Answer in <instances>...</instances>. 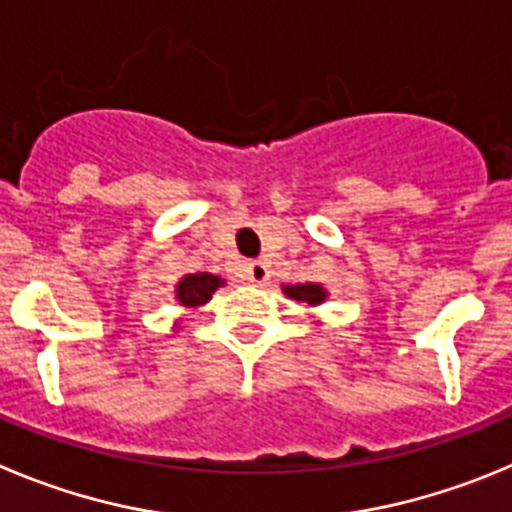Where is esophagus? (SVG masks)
Wrapping results in <instances>:
<instances>
[{
  "label": "esophagus",
  "mask_w": 512,
  "mask_h": 512,
  "mask_svg": "<svg viewBox=\"0 0 512 512\" xmlns=\"http://www.w3.org/2000/svg\"><path fill=\"white\" fill-rule=\"evenodd\" d=\"M245 280H250L252 285H265L267 278H270V270H267L265 262H245V270H242Z\"/></svg>",
  "instance_id": "obj_1"
}]
</instances>
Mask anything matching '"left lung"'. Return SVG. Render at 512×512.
I'll return each mask as SVG.
<instances>
[{
    "label": "left lung",
    "mask_w": 512,
    "mask_h": 512,
    "mask_svg": "<svg viewBox=\"0 0 512 512\" xmlns=\"http://www.w3.org/2000/svg\"><path fill=\"white\" fill-rule=\"evenodd\" d=\"M283 288L285 296L290 301H298L303 303L306 308H316L329 298V290L324 288L321 283H296V285H280Z\"/></svg>",
    "instance_id": "8db88e82"
}]
</instances>
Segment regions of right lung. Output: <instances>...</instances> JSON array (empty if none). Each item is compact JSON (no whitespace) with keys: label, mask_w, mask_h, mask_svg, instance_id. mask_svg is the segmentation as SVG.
Listing matches in <instances>:
<instances>
[{"label":"right lung","mask_w":512,"mask_h":512,"mask_svg":"<svg viewBox=\"0 0 512 512\" xmlns=\"http://www.w3.org/2000/svg\"><path fill=\"white\" fill-rule=\"evenodd\" d=\"M224 283V278L214 273H188L183 275L176 283V290H173V298L178 301V306H183L186 311H196V308L206 306L214 296V290H219ZM173 329H183L181 321L173 324Z\"/></svg>","instance_id":"right-lung-1"}]
</instances>
